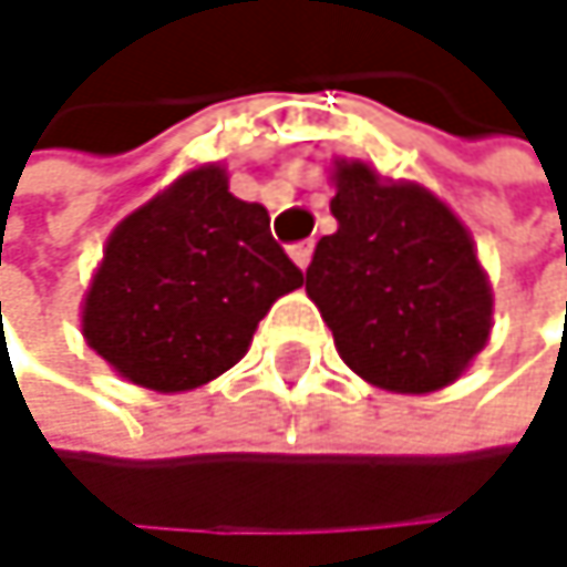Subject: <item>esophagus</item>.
Segmentation results:
<instances>
[{
    "mask_svg": "<svg viewBox=\"0 0 567 567\" xmlns=\"http://www.w3.org/2000/svg\"><path fill=\"white\" fill-rule=\"evenodd\" d=\"M289 255H292V261L306 271V268H309V261H312V241H299V245H292V248H289Z\"/></svg>",
    "mask_w": 567,
    "mask_h": 567,
    "instance_id": "1",
    "label": "esophagus"
}]
</instances>
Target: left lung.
<instances>
[{
	"label": "left lung",
	"mask_w": 567,
	"mask_h": 567,
	"mask_svg": "<svg viewBox=\"0 0 567 567\" xmlns=\"http://www.w3.org/2000/svg\"><path fill=\"white\" fill-rule=\"evenodd\" d=\"M336 235L316 245L306 292L346 367L390 393H433L467 373L494 326V292L464 221L413 181L332 161Z\"/></svg>",
	"instance_id": "8db88e82"
}]
</instances>
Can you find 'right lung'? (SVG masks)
Returning a JSON list of instances; mask_svg holds the SVG:
<instances>
[{
	"label": "right lung",
	"instance_id": "1",
	"mask_svg": "<svg viewBox=\"0 0 567 567\" xmlns=\"http://www.w3.org/2000/svg\"><path fill=\"white\" fill-rule=\"evenodd\" d=\"M302 281L268 212L228 190L221 164H197L110 231L80 326L116 377L187 393L231 370Z\"/></svg>",
	"mask_w": 567,
	"mask_h": 567
}]
</instances>
